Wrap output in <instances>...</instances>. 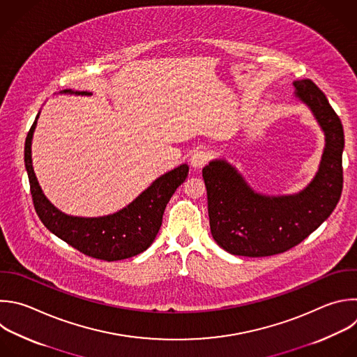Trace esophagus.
Wrapping results in <instances>:
<instances>
[{"mask_svg": "<svg viewBox=\"0 0 357 357\" xmlns=\"http://www.w3.org/2000/svg\"><path fill=\"white\" fill-rule=\"evenodd\" d=\"M208 158H210V154L206 150L199 149L193 151L190 157V164L193 168H203L208 162Z\"/></svg>", "mask_w": 357, "mask_h": 357, "instance_id": "obj_1", "label": "esophagus"}]
</instances>
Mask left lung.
<instances>
[{"instance_id":"1","label":"left lung","mask_w":357,"mask_h":357,"mask_svg":"<svg viewBox=\"0 0 357 357\" xmlns=\"http://www.w3.org/2000/svg\"><path fill=\"white\" fill-rule=\"evenodd\" d=\"M293 84L296 98L311 109L325 135L318 172L301 192L258 193L225 160H213L203 168L211 235L232 255L271 257L296 247L331 215L340 199L344 147L340 119L311 79Z\"/></svg>"}]
</instances>
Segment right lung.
<instances>
[{
  "label": "right lung",
  "mask_w": 357,
  "mask_h": 357,
  "mask_svg": "<svg viewBox=\"0 0 357 357\" xmlns=\"http://www.w3.org/2000/svg\"><path fill=\"white\" fill-rule=\"evenodd\" d=\"M64 93L91 95V92ZM39 113L26 136L25 167L29 178L35 210L45 224L60 240L95 259L122 261L144 252L155 240L162 224L164 210L189 172L186 164L157 178L130 204L113 214L102 217L68 215L54 207L45 196L32 167V137L36 129Z\"/></svg>",
  "instance_id": "right-lung-1"
}]
</instances>
